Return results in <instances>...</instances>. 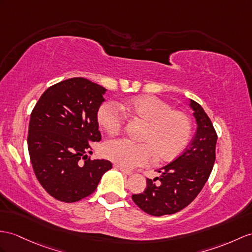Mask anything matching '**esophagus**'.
<instances>
[{
  "label": "esophagus",
  "instance_id": "34e87169",
  "mask_svg": "<svg viewBox=\"0 0 252 252\" xmlns=\"http://www.w3.org/2000/svg\"><path fill=\"white\" fill-rule=\"evenodd\" d=\"M114 168L120 170V171H122L123 173H125V174H127V175H131V174H132L131 171L127 170V169H124V168H122V167H120V165H118V164H114Z\"/></svg>",
  "mask_w": 252,
  "mask_h": 252
}]
</instances>
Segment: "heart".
<instances>
[{"label": "heart", "mask_w": 252, "mask_h": 252, "mask_svg": "<svg viewBox=\"0 0 252 252\" xmlns=\"http://www.w3.org/2000/svg\"><path fill=\"white\" fill-rule=\"evenodd\" d=\"M126 115L144 123L139 140H111L103 145V155L124 169L145 165L155 156L159 162H169L179 157L191 137L190 116L182 110L172 109L170 103L155 96H137L121 108L105 102L97 112V120L109 134H119L124 129Z\"/></svg>", "instance_id": "obj_1"}]
</instances>
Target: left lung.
<instances>
[{
	"mask_svg": "<svg viewBox=\"0 0 252 252\" xmlns=\"http://www.w3.org/2000/svg\"><path fill=\"white\" fill-rule=\"evenodd\" d=\"M190 107L198 124L191 143L175 160L158 170L160 177L146 180L143 193L131 197L141 210L152 216L175 214L188 206L204 187L213 170L216 159V130L198 102L190 100Z\"/></svg>",
	"mask_w": 252,
	"mask_h": 252,
	"instance_id": "1",
	"label": "left lung"
}]
</instances>
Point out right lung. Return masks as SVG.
<instances>
[{"label": "right lung", "instance_id": "1", "mask_svg": "<svg viewBox=\"0 0 252 252\" xmlns=\"http://www.w3.org/2000/svg\"><path fill=\"white\" fill-rule=\"evenodd\" d=\"M106 91L88 79H67L46 90L31 113V162L36 179L54 199L72 203L89 197L112 168L109 160L87 155L90 143L101 140L97 112Z\"/></svg>", "mask_w": 252, "mask_h": 252}]
</instances>
